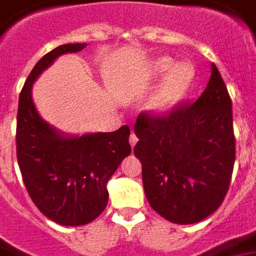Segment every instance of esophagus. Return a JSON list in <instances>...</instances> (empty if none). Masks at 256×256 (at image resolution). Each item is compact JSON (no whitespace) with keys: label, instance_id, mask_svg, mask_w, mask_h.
<instances>
[{"label":"esophagus","instance_id":"1","mask_svg":"<svg viewBox=\"0 0 256 256\" xmlns=\"http://www.w3.org/2000/svg\"><path fill=\"white\" fill-rule=\"evenodd\" d=\"M136 142H138V138H136V135L132 132L131 134V136H130V144H131V146L134 148V146L136 145Z\"/></svg>","mask_w":256,"mask_h":256}]
</instances>
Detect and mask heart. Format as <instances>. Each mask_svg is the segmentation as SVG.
Masks as SVG:
<instances>
[{
  "mask_svg": "<svg viewBox=\"0 0 256 256\" xmlns=\"http://www.w3.org/2000/svg\"><path fill=\"white\" fill-rule=\"evenodd\" d=\"M148 78L150 82L160 79L163 82L146 103V110L152 114H164L186 96L195 79V70L190 62L176 64L174 58L163 56L153 60L148 66Z\"/></svg>",
  "mask_w": 256,
  "mask_h": 256,
  "instance_id": "1",
  "label": "heart"
}]
</instances>
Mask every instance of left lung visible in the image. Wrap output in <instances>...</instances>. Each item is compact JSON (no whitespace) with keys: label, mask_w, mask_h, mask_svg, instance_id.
<instances>
[{"label":"left lung","mask_w":256,"mask_h":256,"mask_svg":"<svg viewBox=\"0 0 256 256\" xmlns=\"http://www.w3.org/2000/svg\"><path fill=\"white\" fill-rule=\"evenodd\" d=\"M134 148L153 210L177 224L206 219L222 205L236 160L232 98L216 65L200 98L164 114L142 111Z\"/></svg>","instance_id":"left-lung-1"}]
</instances>
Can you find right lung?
Masks as SVG:
<instances>
[{
    "label": "right lung",
    "mask_w": 256,
    "mask_h": 256,
    "mask_svg": "<svg viewBox=\"0 0 256 256\" xmlns=\"http://www.w3.org/2000/svg\"><path fill=\"white\" fill-rule=\"evenodd\" d=\"M88 44H62L38 60L19 96L16 156L24 186L33 204L62 226H84L103 212L108 202L107 181L131 153L130 126L114 132L66 138L38 116L32 84L52 61Z\"/></svg>",
    "instance_id": "obj_1"
}]
</instances>
